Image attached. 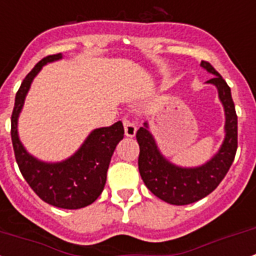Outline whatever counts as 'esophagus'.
Segmentation results:
<instances>
[{"label": "esophagus", "mask_w": 256, "mask_h": 256, "mask_svg": "<svg viewBox=\"0 0 256 256\" xmlns=\"http://www.w3.org/2000/svg\"><path fill=\"white\" fill-rule=\"evenodd\" d=\"M123 126H124V133H126V137H134V134H136V130H137L136 124L133 123V122H130V119L124 118Z\"/></svg>", "instance_id": "34e87169"}]
</instances>
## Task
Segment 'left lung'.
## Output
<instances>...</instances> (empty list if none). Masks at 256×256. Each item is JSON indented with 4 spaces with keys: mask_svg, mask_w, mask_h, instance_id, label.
<instances>
[{
    "mask_svg": "<svg viewBox=\"0 0 256 256\" xmlns=\"http://www.w3.org/2000/svg\"><path fill=\"white\" fill-rule=\"evenodd\" d=\"M200 65L214 74L206 84L216 86L225 111V138L220 150L202 166L182 168L162 156L148 123H144L136 133L140 145L138 171L144 183L152 194L172 206H187L214 191L225 178L237 153L238 122L230 88L208 61H202Z\"/></svg>",
    "mask_w": 256,
    "mask_h": 256,
    "instance_id": "8db88e82",
    "label": "left lung"
}]
</instances>
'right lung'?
<instances>
[{"instance_id":"1","label":"right lung","mask_w":256,"mask_h":256,"mask_svg":"<svg viewBox=\"0 0 256 256\" xmlns=\"http://www.w3.org/2000/svg\"><path fill=\"white\" fill-rule=\"evenodd\" d=\"M61 57V54L44 57L23 80L12 114V141L19 170L40 199L57 208L80 209L90 206L102 194L110 161L116 145L123 140L124 128L122 122H116L94 130L81 148L62 162L48 164L27 153L18 136V116L34 78L44 65Z\"/></svg>"}]
</instances>
